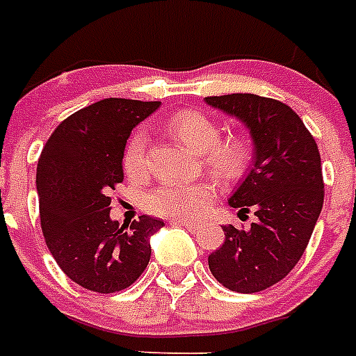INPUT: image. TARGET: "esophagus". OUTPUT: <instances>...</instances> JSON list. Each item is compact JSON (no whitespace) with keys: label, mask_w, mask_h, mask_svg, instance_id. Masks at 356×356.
<instances>
[{"label":"esophagus","mask_w":356,"mask_h":356,"mask_svg":"<svg viewBox=\"0 0 356 356\" xmlns=\"http://www.w3.org/2000/svg\"><path fill=\"white\" fill-rule=\"evenodd\" d=\"M170 222L175 224V226L187 227L189 232H198V229H200V224L191 222V220H184V218H175V220H170Z\"/></svg>","instance_id":"obj_1"}]
</instances>
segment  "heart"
<instances>
[{
	"mask_svg": "<svg viewBox=\"0 0 356 356\" xmlns=\"http://www.w3.org/2000/svg\"><path fill=\"white\" fill-rule=\"evenodd\" d=\"M167 129L180 143L196 154H204L207 170L220 180H233L243 175L250 161V147L243 138L220 139L215 121L195 110H181L170 115ZM143 134H134L123 152V169L129 176H141L147 169ZM215 187L209 181L165 184L147 195V207L156 215L169 218H196L211 206Z\"/></svg>",
	"mask_w": 356,
	"mask_h": 356,
	"instance_id": "1",
	"label": "heart"
}]
</instances>
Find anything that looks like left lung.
Returning <instances> with one entry per match:
<instances>
[{
	"instance_id": "obj_1",
	"label": "left lung",
	"mask_w": 356,
	"mask_h": 356,
	"mask_svg": "<svg viewBox=\"0 0 356 356\" xmlns=\"http://www.w3.org/2000/svg\"><path fill=\"white\" fill-rule=\"evenodd\" d=\"M207 106L248 129L254 156L227 204L238 215L254 209L250 229L222 226L226 241L209 257L218 283L252 294L281 281L305 252L323 206L322 160L300 115L275 99L254 93L206 97Z\"/></svg>"
}]
</instances>
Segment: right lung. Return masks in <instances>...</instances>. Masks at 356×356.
Returning a JSON list of instances; mask_svg holds the SVG:
<instances>
[{
  "instance_id": "right-lung-1",
  "label": "right lung",
  "mask_w": 356,
  "mask_h": 356,
  "mask_svg": "<svg viewBox=\"0 0 356 356\" xmlns=\"http://www.w3.org/2000/svg\"><path fill=\"white\" fill-rule=\"evenodd\" d=\"M158 101L102 99L64 119L47 139L36 191L45 244L71 281L110 294L130 286L150 259V237L163 220L141 215L130 229L110 218V191L123 181L132 129Z\"/></svg>"
}]
</instances>
